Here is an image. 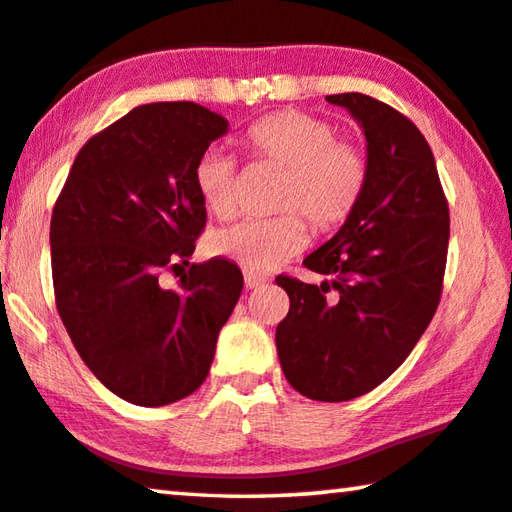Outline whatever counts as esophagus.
Returning a JSON list of instances; mask_svg holds the SVG:
<instances>
[{"mask_svg": "<svg viewBox=\"0 0 512 512\" xmlns=\"http://www.w3.org/2000/svg\"><path fill=\"white\" fill-rule=\"evenodd\" d=\"M243 282H246V289H262V287L269 285V280H266L264 275H257V273H250V271L243 273Z\"/></svg>", "mask_w": 512, "mask_h": 512, "instance_id": "1", "label": "esophagus"}]
</instances>
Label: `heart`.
<instances>
[{"label": "heart", "mask_w": 512, "mask_h": 512, "mask_svg": "<svg viewBox=\"0 0 512 512\" xmlns=\"http://www.w3.org/2000/svg\"><path fill=\"white\" fill-rule=\"evenodd\" d=\"M243 148L259 164L282 173L275 221H243L216 230L207 239L209 255L264 275L307 246L303 214L316 230L344 223L364 193L369 166L351 143L337 141L328 120L303 111H280L257 120L243 134ZM239 166L218 148H207L193 166V186L209 214L230 218L237 212Z\"/></svg>", "instance_id": "heart-1"}]
</instances>
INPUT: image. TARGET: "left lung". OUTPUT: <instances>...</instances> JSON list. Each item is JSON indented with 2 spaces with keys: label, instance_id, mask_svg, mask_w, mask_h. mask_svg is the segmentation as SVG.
I'll list each match as a JSON object with an SVG mask.
<instances>
[{
  "label": "left lung",
  "instance_id": "obj_1",
  "mask_svg": "<svg viewBox=\"0 0 512 512\" xmlns=\"http://www.w3.org/2000/svg\"><path fill=\"white\" fill-rule=\"evenodd\" d=\"M326 100L360 125L369 177L335 237L303 262L330 280H275L289 294L275 346L296 392L335 403L392 376L431 323L442 294L449 205L431 145L408 118L362 93Z\"/></svg>",
  "mask_w": 512,
  "mask_h": 512
}]
</instances>
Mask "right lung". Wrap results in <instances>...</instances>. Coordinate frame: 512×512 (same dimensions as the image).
Wrapping results in <instances>:
<instances>
[{"instance_id":"add662e5","label":"right lung","mask_w":512,"mask_h":512,"mask_svg":"<svg viewBox=\"0 0 512 512\" xmlns=\"http://www.w3.org/2000/svg\"><path fill=\"white\" fill-rule=\"evenodd\" d=\"M230 123L196 102L136 107L79 150L50 225L56 310L120 399L159 408L205 383L243 289L232 262L191 264L207 221L193 166Z\"/></svg>"}]
</instances>
